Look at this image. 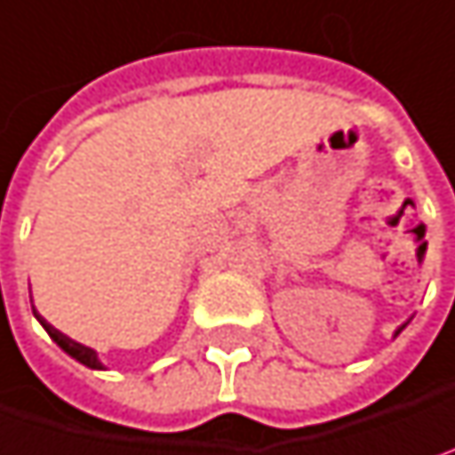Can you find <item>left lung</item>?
<instances>
[{
  "instance_id": "1",
  "label": "left lung",
  "mask_w": 455,
  "mask_h": 455,
  "mask_svg": "<svg viewBox=\"0 0 455 455\" xmlns=\"http://www.w3.org/2000/svg\"><path fill=\"white\" fill-rule=\"evenodd\" d=\"M401 331H403V325H401V328H398V331H395V333H401Z\"/></svg>"
}]
</instances>
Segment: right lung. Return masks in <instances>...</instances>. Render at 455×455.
<instances>
[{
  "label": "right lung",
  "mask_w": 455,
  "mask_h": 455,
  "mask_svg": "<svg viewBox=\"0 0 455 455\" xmlns=\"http://www.w3.org/2000/svg\"><path fill=\"white\" fill-rule=\"evenodd\" d=\"M33 315H36V320H38V323L44 325V331H46V333H49V336H52V339L57 341V347H60L62 351H67V354H69L72 359H77L80 364H85V367H91V370H104V364H101L99 354L91 349V347H83V344L72 341L69 336H64L62 331H57V328H54L52 323H46V320H44V317H41V315H38L36 310H33Z\"/></svg>",
  "instance_id": "add662e5"
}]
</instances>
